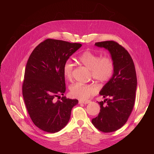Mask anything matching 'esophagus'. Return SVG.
<instances>
[{
    "instance_id": "34e87169",
    "label": "esophagus",
    "mask_w": 154,
    "mask_h": 154,
    "mask_svg": "<svg viewBox=\"0 0 154 154\" xmlns=\"http://www.w3.org/2000/svg\"><path fill=\"white\" fill-rule=\"evenodd\" d=\"M90 102H91L90 100H87V101H82V100H80V101H79V103H80V104H82V103H83V104H87L88 103H90Z\"/></svg>"
}]
</instances>
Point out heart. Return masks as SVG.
Returning <instances> with one entry per match:
<instances>
[{"label":"heart","instance_id":"b5f03b06","mask_svg":"<svg viewBox=\"0 0 154 154\" xmlns=\"http://www.w3.org/2000/svg\"><path fill=\"white\" fill-rule=\"evenodd\" d=\"M78 60L83 66L91 70L92 78L97 82L103 83L109 81L114 72V62L109 56L100 57L99 54L90 51H85L78 56ZM74 64L70 60L65 62L63 66V74L68 80L72 78ZM96 88L91 84L76 83L70 87L71 96L85 100L95 94Z\"/></svg>","mask_w":154,"mask_h":154}]
</instances>
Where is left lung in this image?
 Returning a JSON list of instances; mask_svg holds the SVG:
<instances>
[{
  "label": "left lung",
  "mask_w": 154,
  "mask_h": 154,
  "mask_svg": "<svg viewBox=\"0 0 154 154\" xmlns=\"http://www.w3.org/2000/svg\"><path fill=\"white\" fill-rule=\"evenodd\" d=\"M95 45L109 51L115 68L112 77L100 92L104 98H108L98 102L100 112L92 123L101 132H112L126 123L133 110L137 87L136 69L131 56L116 42H100Z\"/></svg>",
  "instance_id": "left-lung-1"
}]
</instances>
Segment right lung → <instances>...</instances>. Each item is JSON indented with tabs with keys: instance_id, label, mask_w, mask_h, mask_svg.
Here are the masks:
<instances>
[{
	"instance_id": "right-lung-1",
	"label": "right lung",
	"mask_w": 154,
	"mask_h": 154,
	"mask_svg": "<svg viewBox=\"0 0 154 154\" xmlns=\"http://www.w3.org/2000/svg\"><path fill=\"white\" fill-rule=\"evenodd\" d=\"M79 43L48 38L32 51L27 60L22 95L32 122L40 129L55 133L66 126L78 100H55L66 92L63 74L65 62L81 48Z\"/></svg>"
}]
</instances>
